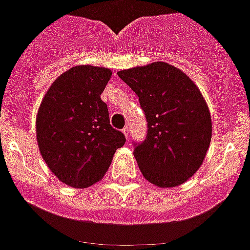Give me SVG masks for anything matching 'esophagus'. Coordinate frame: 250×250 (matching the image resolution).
<instances>
[{
	"instance_id": "esophagus-1",
	"label": "esophagus",
	"mask_w": 250,
	"mask_h": 250,
	"mask_svg": "<svg viewBox=\"0 0 250 250\" xmlns=\"http://www.w3.org/2000/svg\"><path fill=\"white\" fill-rule=\"evenodd\" d=\"M122 132H123V133H125V137H128V136H129V128H128V125H125V128L122 129Z\"/></svg>"
}]
</instances>
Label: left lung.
I'll list each match as a JSON object with an SVG mask.
<instances>
[{
	"instance_id": "obj_1",
	"label": "left lung",
	"mask_w": 250,
	"mask_h": 250,
	"mask_svg": "<svg viewBox=\"0 0 250 250\" xmlns=\"http://www.w3.org/2000/svg\"><path fill=\"white\" fill-rule=\"evenodd\" d=\"M139 96L147 133L135 143L144 177L160 188L184 184L202 166L212 139L209 109L198 87L167 62H151L118 72Z\"/></svg>"
}]
</instances>
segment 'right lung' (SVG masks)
<instances>
[{
  "label": "right lung",
  "mask_w": 250,
  "mask_h": 250,
  "mask_svg": "<svg viewBox=\"0 0 250 250\" xmlns=\"http://www.w3.org/2000/svg\"><path fill=\"white\" fill-rule=\"evenodd\" d=\"M110 69L73 66L44 95L37 114V143L52 173L76 188L104 177L115 150L125 143L113 128L107 105L100 95Z\"/></svg>",
  "instance_id": "obj_1"
}]
</instances>
